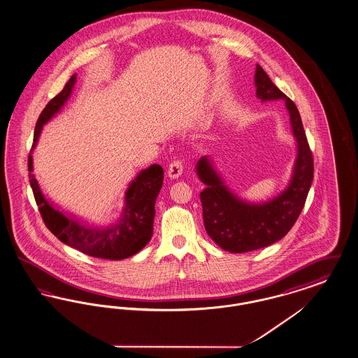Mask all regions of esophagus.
<instances>
[{"instance_id":"obj_1","label":"esophagus","mask_w":358,"mask_h":358,"mask_svg":"<svg viewBox=\"0 0 358 358\" xmlns=\"http://www.w3.org/2000/svg\"><path fill=\"white\" fill-rule=\"evenodd\" d=\"M184 172V165H182V162L181 161H173L169 164V166H168V177H171V178H178L181 174Z\"/></svg>"}]
</instances>
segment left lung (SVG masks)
I'll list each match as a JSON object with an SVG mask.
<instances>
[{
    "mask_svg": "<svg viewBox=\"0 0 358 358\" xmlns=\"http://www.w3.org/2000/svg\"><path fill=\"white\" fill-rule=\"evenodd\" d=\"M256 96L262 102L284 100L297 141V158L285 190L274 199L252 203L238 199L215 172L210 158L203 156L196 172L206 187L200 193L206 233L220 248L230 253H245L269 246L285 237L296 224L313 181V157L294 102L274 85L257 64Z\"/></svg>",
    "mask_w": 358,
    "mask_h": 358,
    "instance_id": "1",
    "label": "left lung"
}]
</instances>
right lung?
Segmentation results:
<instances>
[{"label":"right lung","instance_id":"obj_1","mask_svg":"<svg viewBox=\"0 0 358 358\" xmlns=\"http://www.w3.org/2000/svg\"><path fill=\"white\" fill-rule=\"evenodd\" d=\"M76 80L74 74L41 112L34 129L31 152L37 145L43 125L57 115L65 102L69 100ZM28 166L29 181L43 222L59 241L84 255L103 259L130 257L138 253L150 241L156 215L155 203L164 181V169L161 165L153 164L137 174L125 192V205L120 218L103 228L89 225L74 215H65L46 200L33 174L31 155H29Z\"/></svg>","mask_w":358,"mask_h":358}]
</instances>
